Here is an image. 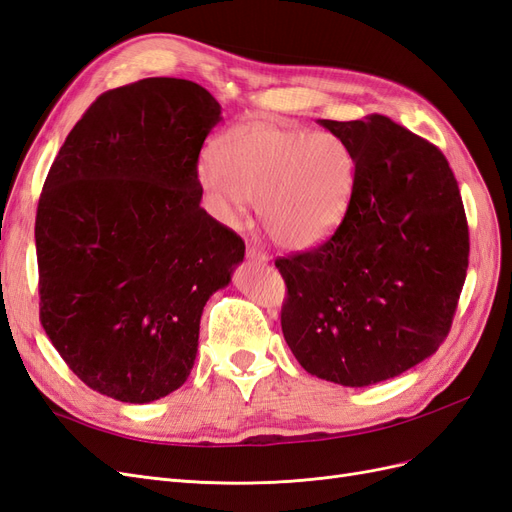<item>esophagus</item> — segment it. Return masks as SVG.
Segmentation results:
<instances>
[{
    "label": "esophagus",
    "mask_w": 512,
    "mask_h": 512,
    "mask_svg": "<svg viewBox=\"0 0 512 512\" xmlns=\"http://www.w3.org/2000/svg\"><path fill=\"white\" fill-rule=\"evenodd\" d=\"M245 256H247V260L258 262V265H267V262H269V256L265 252H260L256 245H247Z\"/></svg>",
    "instance_id": "1"
}]
</instances>
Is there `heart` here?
I'll list each match as a JSON object with an SVG mask.
<instances>
[{
    "label": "heart",
    "mask_w": 512,
    "mask_h": 512,
    "mask_svg": "<svg viewBox=\"0 0 512 512\" xmlns=\"http://www.w3.org/2000/svg\"><path fill=\"white\" fill-rule=\"evenodd\" d=\"M198 183L222 220L256 200L258 220L288 250L327 241L344 222L356 185V156L342 136L247 121L222 134Z\"/></svg>",
    "instance_id": "obj_1"
}]
</instances>
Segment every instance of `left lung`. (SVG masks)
<instances>
[{"mask_svg": "<svg viewBox=\"0 0 512 512\" xmlns=\"http://www.w3.org/2000/svg\"><path fill=\"white\" fill-rule=\"evenodd\" d=\"M356 156L344 222L318 247L277 258L282 331L301 367L342 386L404 374L440 348L466 282L470 237L442 151L384 115L318 119Z\"/></svg>", "mask_w": 512, "mask_h": 512, "instance_id": "obj_1", "label": "left lung"}]
</instances>
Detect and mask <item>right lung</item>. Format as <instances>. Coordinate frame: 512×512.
Instances as JSON below:
<instances>
[{
	"label": "right lung",
	"mask_w": 512,
	"mask_h": 512,
	"mask_svg": "<svg viewBox=\"0 0 512 512\" xmlns=\"http://www.w3.org/2000/svg\"><path fill=\"white\" fill-rule=\"evenodd\" d=\"M222 106L185 79L106 91L68 134L36 215L40 322L89 389L149 404L188 380L203 307L245 256L200 207Z\"/></svg>",
	"instance_id": "right-lung-1"
}]
</instances>
